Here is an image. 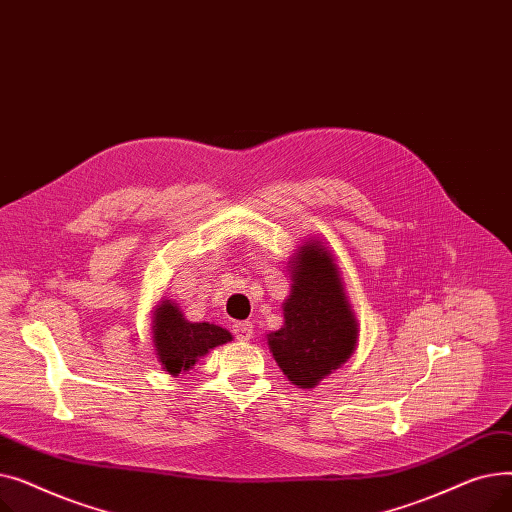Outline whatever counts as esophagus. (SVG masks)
<instances>
[{
  "label": "esophagus",
  "mask_w": 512,
  "mask_h": 512,
  "mask_svg": "<svg viewBox=\"0 0 512 512\" xmlns=\"http://www.w3.org/2000/svg\"><path fill=\"white\" fill-rule=\"evenodd\" d=\"M232 332L238 342H249L253 338V324L251 321H236L232 326Z\"/></svg>",
  "instance_id": "1"
}]
</instances>
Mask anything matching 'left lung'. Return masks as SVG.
Returning a JSON list of instances; mask_svg holds the SVG:
<instances>
[{"label":"left lung","instance_id":"obj_1","mask_svg":"<svg viewBox=\"0 0 512 512\" xmlns=\"http://www.w3.org/2000/svg\"><path fill=\"white\" fill-rule=\"evenodd\" d=\"M288 274L284 326L267 334V346L290 384L315 388L355 353L359 319L324 240L303 242L288 261Z\"/></svg>","mask_w":512,"mask_h":512}]
</instances>
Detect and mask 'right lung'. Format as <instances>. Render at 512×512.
Returning a JSON list of instances; mask_svg holds the SVG:
<instances>
[{
	"label": "right lung",
	"instance_id": "right-lung-1",
	"mask_svg": "<svg viewBox=\"0 0 512 512\" xmlns=\"http://www.w3.org/2000/svg\"><path fill=\"white\" fill-rule=\"evenodd\" d=\"M151 340L161 369L186 373L211 348L232 340V334L209 321H188L178 303L161 299L151 311Z\"/></svg>",
	"mask_w": 512,
	"mask_h": 512
}]
</instances>
